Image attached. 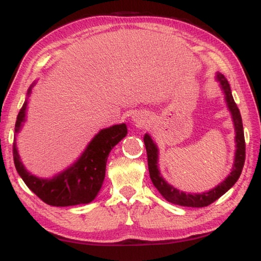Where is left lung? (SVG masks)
Returning <instances> with one entry per match:
<instances>
[{"label": "left lung", "mask_w": 261, "mask_h": 261, "mask_svg": "<svg viewBox=\"0 0 261 261\" xmlns=\"http://www.w3.org/2000/svg\"><path fill=\"white\" fill-rule=\"evenodd\" d=\"M216 80L220 82L221 88L226 96V102L228 106V109L231 113V117H233L234 128H235V142H237V151H235V159L234 165L231 169V172L222 183H220L216 188L212 189L208 192H202V194H187L184 191H179L172 185H170L167 181L164 179L160 174L159 167H158V147L153 142L152 138L148 134H145L144 142L146 146V152H147V163H148V171L149 177L154 187L156 188L164 198L167 202L173 203L177 205L183 206H192V208H202V206H206L215 202L217 198L229 190L233 185L237 183V180L240 177L242 167L245 164L246 158V144H245V135H244V127H242V120L241 114L239 110L237 103L234 102L233 95H231L230 87L226 77L222 73L217 72Z\"/></svg>", "instance_id": "obj_1"}]
</instances>
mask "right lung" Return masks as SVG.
<instances>
[{"label": "right lung", "instance_id": "1", "mask_svg": "<svg viewBox=\"0 0 261 261\" xmlns=\"http://www.w3.org/2000/svg\"><path fill=\"white\" fill-rule=\"evenodd\" d=\"M28 89L30 97L32 88ZM27 101H24L16 117L15 134L19 133L26 116ZM127 135V126L124 123L115 124L99 130L94 139L89 142L83 154L76 163L56 174L52 178H39L31 174L21 163L16 142L13 144V156L17 173L22 178L28 188L41 201L53 206H69L87 204L94 201L105 180L107 159L115 145Z\"/></svg>", "mask_w": 261, "mask_h": 261}]
</instances>
